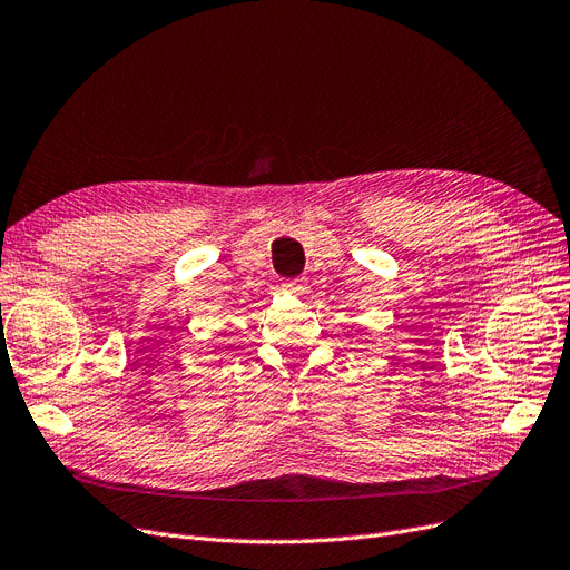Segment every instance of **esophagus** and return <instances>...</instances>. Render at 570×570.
I'll list each match as a JSON object with an SVG mask.
<instances>
[{
    "label": "esophagus",
    "mask_w": 570,
    "mask_h": 570,
    "mask_svg": "<svg viewBox=\"0 0 570 570\" xmlns=\"http://www.w3.org/2000/svg\"><path fill=\"white\" fill-rule=\"evenodd\" d=\"M282 288H284L286 293H293V296H303V293L307 291V279H305V277L284 279V282H282Z\"/></svg>",
    "instance_id": "esophagus-1"
}]
</instances>
